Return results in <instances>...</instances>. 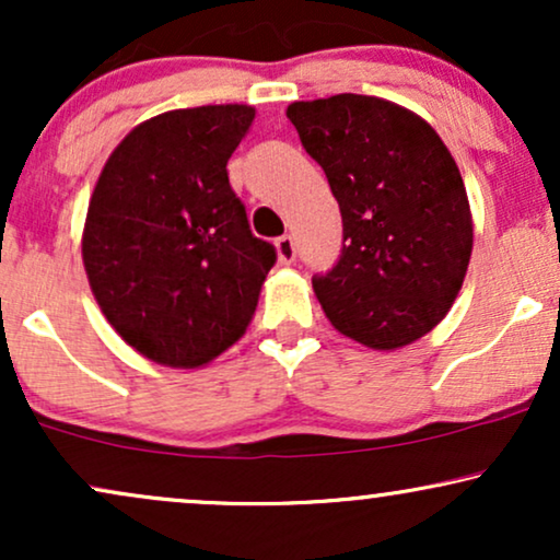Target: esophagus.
Here are the masks:
<instances>
[{"mask_svg":"<svg viewBox=\"0 0 560 560\" xmlns=\"http://www.w3.org/2000/svg\"><path fill=\"white\" fill-rule=\"evenodd\" d=\"M276 253H279L281 264H294V258H296L294 237L292 235H281L279 240H276Z\"/></svg>","mask_w":560,"mask_h":560,"instance_id":"34e87169","label":"esophagus"}]
</instances>
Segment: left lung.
<instances>
[{
    "instance_id": "1",
    "label": "left lung",
    "mask_w": 560,
    "mask_h": 560,
    "mask_svg": "<svg viewBox=\"0 0 560 560\" xmlns=\"http://www.w3.org/2000/svg\"><path fill=\"white\" fill-rule=\"evenodd\" d=\"M287 118L343 219L341 256L313 276L332 328L377 351L427 336L472 253L468 194L444 141L416 113L351 92L292 103Z\"/></svg>"
}]
</instances>
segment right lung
<instances>
[{
    "label": "right lung",
    "instance_id": "obj_1",
    "mask_svg": "<svg viewBox=\"0 0 560 560\" xmlns=\"http://www.w3.org/2000/svg\"><path fill=\"white\" fill-rule=\"evenodd\" d=\"M253 118L250 105L154 116L113 150L92 190L82 235L92 294L158 364L194 370L228 351L276 264L228 175Z\"/></svg>",
    "mask_w": 560,
    "mask_h": 560
}]
</instances>
